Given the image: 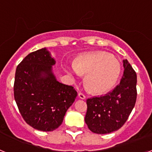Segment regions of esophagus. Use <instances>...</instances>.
<instances>
[{"mask_svg":"<svg viewBox=\"0 0 152 152\" xmlns=\"http://www.w3.org/2000/svg\"><path fill=\"white\" fill-rule=\"evenodd\" d=\"M78 97L80 98V99H82V100H84L86 98L85 95L83 94L82 93H78Z\"/></svg>","mask_w":152,"mask_h":152,"instance_id":"obj_1","label":"esophagus"}]
</instances>
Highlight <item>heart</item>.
Here are the masks:
<instances>
[{
	"mask_svg": "<svg viewBox=\"0 0 152 152\" xmlns=\"http://www.w3.org/2000/svg\"><path fill=\"white\" fill-rule=\"evenodd\" d=\"M65 71L72 78L86 75L85 84L95 94L109 92L118 81L121 65L107 52H94L77 58L75 64H67Z\"/></svg>",
	"mask_w": 152,
	"mask_h": 152,
	"instance_id": "b5f03b06",
	"label": "heart"
}]
</instances>
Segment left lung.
Here are the masks:
<instances>
[{
  "label": "left lung",
  "instance_id": "obj_1",
  "mask_svg": "<svg viewBox=\"0 0 152 152\" xmlns=\"http://www.w3.org/2000/svg\"><path fill=\"white\" fill-rule=\"evenodd\" d=\"M121 81L107 94L87 100L85 123L91 132L107 134L124 125L136 101L137 75L127 59L123 60Z\"/></svg>",
  "mask_w": 152,
  "mask_h": 152
}]
</instances>
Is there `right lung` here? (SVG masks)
Segmentation results:
<instances>
[{
	"label": "right lung",
	"mask_w": 152,
	"mask_h": 152,
	"mask_svg": "<svg viewBox=\"0 0 152 152\" xmlns=\"http://www.w3.org/2000/svg\"><path fill=\"white\" fill-rule=\"evenodd\" d=\"M56 63L47 48L31 52L16 70L14 98L26 123L35 129L50 132L61 125L77 93L56 79Z\"/></svg>",
	"instance_id": "obj_1"
}]
</instances>
